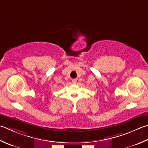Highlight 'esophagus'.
Returning <instances> with one entry per match:
<instances>
[{"label":"esophagus","mask_w":148,"mask_h":148,"mask_svg":"<svg viewBox=\"0 0 148 148\" xmlns=\"http://www.w3.org/2000/svg\"><path fill=\"white\" fill-rule=\"evenodd\" d=\"M72 83H73L74 84H76L77 83V79H73L72 80Z\"/></svg>","instance_id":"1"}]
</instances>
